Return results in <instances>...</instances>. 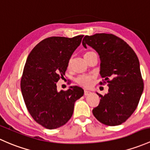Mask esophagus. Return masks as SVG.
<instances>
[{"mask_svg": "<svg viewBox=\"0 0 150 150\" xmlns=\"http://www.w3.org/2000/svg\"><path fill=\"white\" fill-rule=\"evenodd\" d=\"M92 93V92H90V91L89 90H86V89H85V90H84V95H90V94Z\"/></svg>", "mask_w": 150, "mask_h": 150, "instance_id": "esophagus-1", "label": "esophagus"}]
</instances>
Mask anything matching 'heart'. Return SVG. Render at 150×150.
I'll return each mask as SVG.
<instances>
[{
    "instance_id": "obj_1",
    "label": "heart",
    "mask_w": 150,
    "mask_h": 150,
    "mask_svg": "<svg viewBox=\"0 0 150 150\" xmlns=\"http://www.w3.org/2000/svg\"><path fill=\"white\" fill-rule=\"evenodd\" d=\"M90 52H86L85 55H87V54L90 53ZM70 64L71 62H69V66H70ZM92 79H93V76L92 75L83 74V75L79 76L76 78V82L78 83V84H79L80 85L87 87V86H90L91 83H92Z\"/></svg>"
}]
</instances>
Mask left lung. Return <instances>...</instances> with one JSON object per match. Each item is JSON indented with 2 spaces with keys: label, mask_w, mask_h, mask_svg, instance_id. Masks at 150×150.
Returning a JSON list of instances; mask_svg holds the SVG:
<instances>
[{
  "label": "left lung",
  "mask_w": 150,
  "mask_h": 150,
  "mask_svg": "<svg viewBox=\"0 0 150 150\" xmlns=\"http://www.w3.org/2000/svg\"><path fill=\"white\" fill-rule=\"evenodd\" d=\"M82 45L85 48L90 46L98 53L100 74L109 87L105 95L97 93L100 101L92 113L107 126L121 124L137 108L144 90L137 55L126 42L112 34L86 35Z\"/></svg>",
  "instance_id": "8db88e82"
}]
</instances>
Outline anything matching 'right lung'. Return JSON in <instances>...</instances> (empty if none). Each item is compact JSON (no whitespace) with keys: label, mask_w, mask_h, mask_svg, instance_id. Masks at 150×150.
Wrapping results in <instances>:
<instances>
[{"label":"right lung","mask_w":150,"mask_h":150,"mask_svg":"<svg viewBox=\"0 0 150 150\" xmlns=\"http://www.w3.org/2000/svg\"><path fill=\"white\" fill-rule=\"evenodd\" d=\"M83 37L46 38L27 57L21 80V93L33 119L46 129L66 124L73 115L75 102L84 95V89L78 86L58 92L56 85Z\"/></svg>","instance_id":"right-lung-1"}]
</instances>
